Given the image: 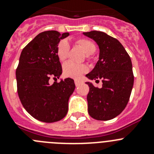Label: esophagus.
I'll list each match as a JSON object with an SVG mask.
<instances>
[{
  "label": "esophagus",
  "mask_w": 154,
  "mask_h": 154,
  "mask_svg": "<svg viewBox=\"0 0 154 154\" xmlns=\"http://www.w3.org/2000/svg\"><path fill=\"white\" fill-rule=\"evenodd\" d=\"M81 83H82V82L79 81V80H75V84L76 86H79Z\"/></svg>",
  "instance_id": "1"
}]
</instances>
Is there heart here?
Returning a JSON list of instances; mask_svg holds the SVG:
<instances>
[{"label": "heart", "instance_id": "obj_1", "mask_svg": "<svg viewBox=\"0 0 154 154\" xmlns=\"http://www.w3.org/2000/svg\"><path fill=\"white\" fill-rule=\"evenodd\" d=\"M76 44L82 47V48L85 51L88 58H89V55H92L96 50V45L89 39L79 38L76 41ZM69 49H70V46L69 42L65 40L61 41L58 44L56 49V54L58 59L60 61H65L69 56ZM85 72H86V67L84 65L76 64L70 61L65 62L63 65V73L67 77L78 79Z\"/></svg>", "mask_w": 154, "mask_h": 154}]
</instances>
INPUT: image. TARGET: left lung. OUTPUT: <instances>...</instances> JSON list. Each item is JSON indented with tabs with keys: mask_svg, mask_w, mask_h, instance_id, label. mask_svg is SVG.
Here are the masks:
<instances>
[{
	"mask_svg": "<svg viewBox=\"0 0 154 154\" xmlns=\"http://www.w3.org/2000/svg\"><path fill=\"white\" fill-rule=\"evenodd\" d=\"M83 35L99 48V61L86 77L103 82L100 89L86 82L88 112L95 119L109 120L123 112L130 99L134 82L131 59L120 42L107 34L92 31Z\"/></svg>",
	"mask_w": 154,
	"mask_h": 154,
	"instance_id": "left-lung-1",
	"label": "left lung"
}]
</instances>
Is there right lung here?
Masks as SVG:
<instances>
[{
    "instance_id": "add662e5",
    "label": "right lung",
    "mask_w": 154,
    "mask_h": 154,
    "mask_svg": "<svg viewBox=\"0 0 154 154\" xmlns=\"http://www.w3.org/2000/svg\"><path fill=\"white\" fill-rule=\"evenodd\" d=\"M56 31L38 34L23 48L16 69L19 99L27 112L44 123H54L65 117L69 99L75 88L74 80H57L62 72L56 54L61 39L68 37Z\"/></svg>"
}]
</instances>
